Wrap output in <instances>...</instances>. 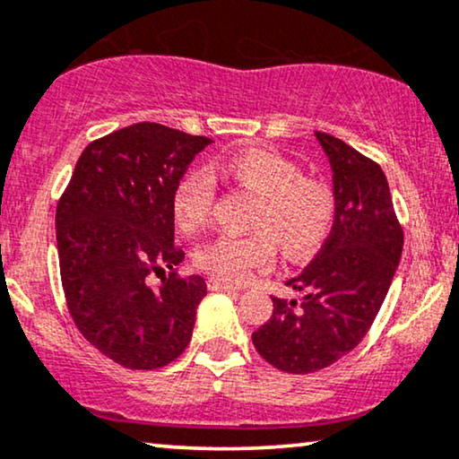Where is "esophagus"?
<instances>
[{
  "instance_id": "34e87169",
  "label": "esophagus",
  "mask_w": 459,
  "mask_h": 459,
  "mask_svg": "<svg viewBox=\"0 0 459 459\" xmlns=\"http://www.w3.org/2000/svg\"><path fill=\"white\" fill-rule=\"evenodd\" d=\"M207 287H210L212 291H235V290H239L237 285L226 283V281H220V279H210V281H207Z\"/></svg>"
}]
</instances>
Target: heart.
<instances>
[{"label":"heart","mask_w":459,"mask_h":459,"mask_svg":"<svg viewBox=\"0 0 459 459\" xmlns=\"http://www.w3.org/2000/svg\"><path fill=\"white\" fill-rule=\"evenodd\" d=\"M216 169L258 193L252 213V235H220L195 254L201 271L226 283H243L264 271L277 255V238L287 254L313 252L333 222L335 199L325 182L300 176V168L266 149L237 151L220 159ZM216 185L210 174L193 169L176 182L174 222L182 233H195L210 220Z\"/></svg>","instance_id":"1"}]
</instances>
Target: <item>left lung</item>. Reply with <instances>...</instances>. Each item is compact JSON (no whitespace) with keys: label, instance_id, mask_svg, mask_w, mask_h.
<instances>
[{"label":"left lung","instance_id":"8db88e82","mask_svg":"<svg viewBox=\"0 0 459 459\" xmlns=\"http://www.w3.org/2000/svg\"><path fill=\"white\" fill-rule=\"evenodd\" d=\"M332 168V233L304 271L287 281L300 300L273 298V315L252 333L255 351L287 374L325 369L365 338L403 252L382 168L329 134H315Z\"/></svg>","mask_w":459,"mask_h":459}]
</instances>
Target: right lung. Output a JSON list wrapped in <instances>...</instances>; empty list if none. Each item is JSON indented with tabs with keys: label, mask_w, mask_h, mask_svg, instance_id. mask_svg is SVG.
<instances>
[{
	"label": "right lung",
	"mask_w": 459,
	"mask_h": 459,
	"mask_svg": "<svg viewBox=\"0 0 459 459\" xmlns=\"http://www.w3.org/2000/svg\"><path fill=\"white\" fill-rule=\"evenodd\" d=\"M212 140L134 124L85 146L56 207L66 307L91 346L127 369H159L188 346L204 277H178L172 193ZM173 271L152 290L151 272Z\"/></svg>",
	"instance_id": "obj_1"
}]
</instances>
